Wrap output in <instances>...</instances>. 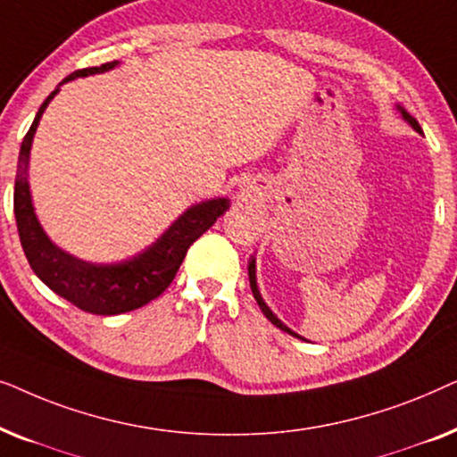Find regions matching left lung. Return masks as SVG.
Segmentation results:
<instances>
[{
    "label": "left lung",
    "mask_w": 457,
    "mask_h": 457,
    "mask_svg": "<svg viewBox=\"0 0 457 457\" xmlns=\"http://www.w3.org/2000/svg\"><path fill=\"white\" fill-rule=\"evenodd\" d=\"M402 114H403V118H405V120H408V122L411 124V127H414V129L418 130V133H422L420 124H418V122H416V118H411V116H410V114H408V112H405V110H402ZM247 270H249V285H252V293H253L255 302H258V305H260V310H262V312H264V316H266V318H268V320H270V322H272V324H274V327H277V328H280V330H285V333H289V335H293V337H297V339H302V337H299V335H295V333H293V330H291V328H287V327H285V324H283V322H280V320H278V318L272 314V312H270V308H268V305L264 303V299H262V295H260V291H258V283H255V260H253V258H252V260H249V266H247Z\"/></svg>",
    "instance_id": "1"
}]
</instances>
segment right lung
Returning a JSON list of instances; mask_svg holds the SVG:
<instances>
[{
    "label": "right lung",
    "instance_id": "right-lung-1",
    "mask_svg": "<svg viewBox=\"0 0 457 457\" xmlns=\"http://www.w3.org/2000/svg\"><path fill=\"white\" fill-rule=\"evenodd\" d=\"M118 62H105L102 66L83 68L72 72L66 80L87 74H97L114 68ZM58 89L49 93V97L41 104L29 133L24 135L21 155H18V170L14 183V214L16 227L21 235V243L27 255L30 268L54 293L64 297L66 302L77 305L79 310L99 316H114L124 312L137 310L141 305L154 302L168 289L172 278L177 277L180 264H183L187 252L208 230L216 218H220L228 210L230 202L224 197L210 199V202L197 204L185 212L147 252L137 255L120 264H87L72 255H68L54 245L43 233L39 220H37L33 204L29 193V154L33 135L39 124V118Z\"/></svg>",
    "mask_w": 457,
    "mask_h": 457
}]
</instances>
